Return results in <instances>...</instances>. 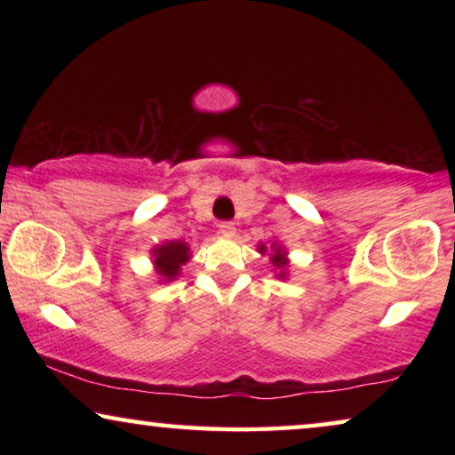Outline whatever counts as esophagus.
Returning a JSON list of instances; mask_svg holds the SVG:
<instances>
[{
    "label": "esophagus",
    "instance_id": "34e87169",
    "mask_svg": "<svg viewBox=\"0 0 455 455\" xmlns=\"http://www.w3.org/2000/svg\"><path fill=\"white\" fill-rule=\"evenodd\" d=\"M220 234L221 235H234L235 234V226L232 221H220Z\"/></svg>",
    "mask_w": 455,
    "mask_h": 455
}]
</instances>
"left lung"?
I'll use <instances>...</instances> for the list:
<instances>
[{
    "label": "left lung",
    "instance_id": "obj_1",
    "mask_svg": "<svg viewBox=\"0 0 455 455\" xmlns=\"http://www.w3.org/2000/svg\"><path fill=\"white\" fill-rule=\"evenodd\" d=\"M259 251L260 252H265V246H260L259 248ZM277 254H275V257H273V265H275V267H282V269H283V267L285 265H288V263H285V259H283V254L282 252H279V248H277V251H275Z\"/></svg>",
    "mask_w": 455,
    "mask_h": 455
}]
</instances>
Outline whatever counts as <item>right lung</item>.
Wrapping results in <instances>:
<instances>
[{
	"instance_id": "1",
	"label": "right lung",
	"mask_w": 455,
	"mask_h": 455,
	"mask_svg": "<svg viewBox=\"0 0 455 455\" xmlns=\"http://www.w3.org/2000/svg\"><path fill=\"white\" fill-rule=\"evenodd\" d=\"M155 265L161 277L173 279L178 275L180 265H184L188 260V246L184 242H167L164 246H157L153 251Z\"/></svg>"
}]
</instances>
